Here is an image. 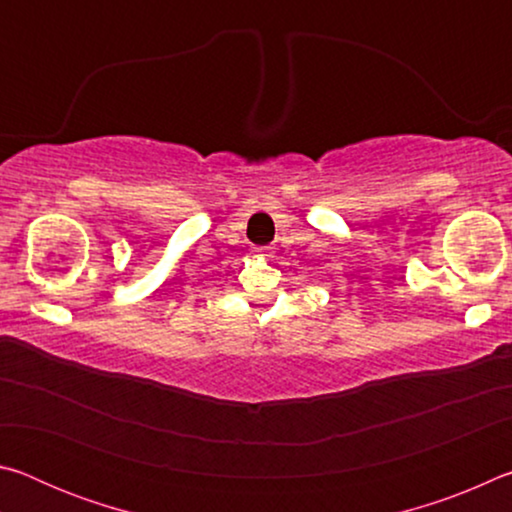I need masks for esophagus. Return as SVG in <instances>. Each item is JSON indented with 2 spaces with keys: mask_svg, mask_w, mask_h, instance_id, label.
I'll return each mask as SVG.
<instances>
[{
  "mask_svg": "<svg viewBox=\"0 0 512 512\" xmlns=\"http://www.w3.org/2000/svg\"><path fill=\"white\" fill-rule=\"evenodd\" d=\"M255 253H257L259 257H271V255H273V246H257Z\"/></svg>",
  "mask_w": 512,
  "mask_h": 512,
  "instance_id": "34e87169",
  "label": "esophagus"
}]
</instances>
